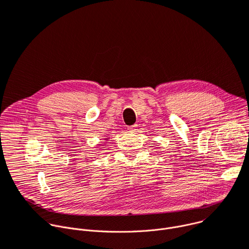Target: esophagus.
<instances>
[{"label":"esophagus","instance_id":"1","mask_svg":"<svg viewBox=\"0 0 249 249\" xmlns=\"http://www.w3.org/2000/svg\"><path fill=\"white\" fill-rule=\"evenodd\" d=\"M137 127H139V125H137V124H133V125L127 126V130H128L129 132H131V133H134V132L137 131V129H139Z\"/></svg>","mask_w":249,"mask_h":249}]
</instances>
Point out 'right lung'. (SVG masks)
I'll return each instance as SVG.
<instances>
[{
	"instance_id": "1",
	"label": "right lung",
	"mask_w": 249,
	"mask_h": 249,
	"mask_svg": "<svg viewBox=\"0 0 249 249\" xmlns=\"http://www.w3.org/2000/svg\"><path fill=\"white\" fill-rule=\"evenodd\" d=\"M107 140H109V139H108V137H106V139H105V141H106V142H107Z\"/></svg>"
}]
</instances>
